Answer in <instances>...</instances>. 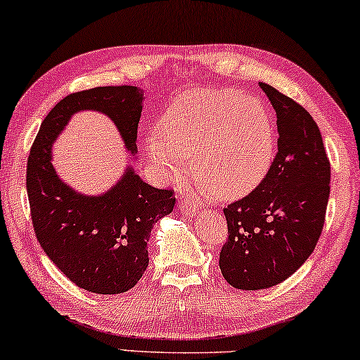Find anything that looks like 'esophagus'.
Here are the masks:
<instances>
[{
  "label": "esophagus",
  "mask_w": 360,
  "mask_h": 360,
  "mask_svg": "<svg viewBox=\"0 0 360 360\" xmlns=\"http://www.w3.org/2000/svg\"><path fill=\"white\" fill-rule=\"evenodd\" d=\"M179 207H181V211L188 212L189 216H195V214H198V211H199V209L195 207V204L193 202V199H191V195H188V194L181 195Z\"/></svg>",
  "instance_id": "obj_1"
}]
</instances>
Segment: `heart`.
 I'll return each instance as SVG.
<instances>
[{
	"label": "heart",
	"mask_w": 360,
	"mask_h": 360,
	"mask_svg": "<svg viewBox=\"0 0 360 360\" xmlns=\"http://www.w3.org/2000/svg\"><path fill=\"white\" fill-rule=\"evenodd\" d=\"M158 136L144 143L149 159L166 172H174L179 159H193L194 174L221 201L256 189L274 159L269 109L236 89L177 99L159 120Z\"/></svg>",
	"instance_id": "b5f03b06"
}]
</instances>
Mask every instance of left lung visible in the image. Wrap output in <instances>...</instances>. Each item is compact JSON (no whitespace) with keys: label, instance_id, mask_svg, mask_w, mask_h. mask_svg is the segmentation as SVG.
<instances>
[{"label":"left lung","instance_id":"left-lung-1","mask_svg":"<svg viewBox=\"0 0 360 360\" xmlns=\"http://www.w3.org/2000/svg\"><path fill=\"white\" fill-rule=\"evenodd\" d=\"M277 115V154L262 183L224 209L227 238L219 254L224 279L259 290L294 274L316 248L330 193V165L312 116L261 83Z\"/></svg>","mask_w":360,"mask_h":360}]
</instances>
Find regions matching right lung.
I'll use <instances>...</instances> for the list:
<instances>
[{"mask_svg": "<svg viewBox=\"0 0 360 360\" xmlns=\"http://www.w3.org/2000/svg\"><path fill=\"white\" fill-rule=\"evenodd\" d=\"M143 101L138 86L72 93L48 112L30 151L26 189L36 238L58 269L89 292L121 294L138 284L149 264L151 229L172 212L176 198L144 183L131 165L104 193H78L53 166V144L76 112L98 111L115 122L134 159Z\"/></svg>", "mask_w": 360, "mask_h": 360, "instance_id": "obj_1", "label": "right lung"}]
</instances>
